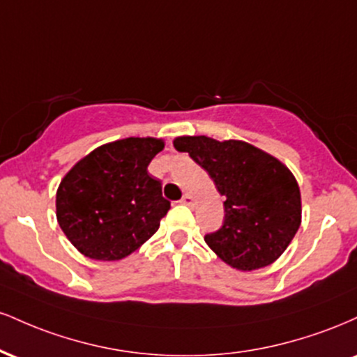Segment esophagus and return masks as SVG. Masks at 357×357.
Instances as JSON below:
<instances>
[{
  "label": "esophagus",
  "mask_w": 357,
  "mask_h": 357,
  "mask_svg": "<svg viewBox=\"0 0 357 357\" xmlns=\"http://www.w3.org/2000/svg\"><path fill=\"white\" fill-rule=\"evenodd\" d=\"M181 203L183 204H188V206H190V204H192V198L190 195H184L183 198H181Z\"/></svg>",
  "instance_id": "obj_1"
}]
</instances>
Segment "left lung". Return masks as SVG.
Listing matches in <instances>:
<instances>
[{"instance_id":"1","label":"left lung","mask_w":357,"mask_h":357,"mask_svg":"<svg viewBox=\"0 0 357 357\" xmlns=\"http://www.w3.org/2000/svg\"><path fill=\"white\" fill-rule=\"evenodd\" d=\"M225 196V220L204 241L225 264L257 270L273 264L301 227L298 184L278 159L243 141L206 136L174 139Z\"/></svg>"}]
</instances>
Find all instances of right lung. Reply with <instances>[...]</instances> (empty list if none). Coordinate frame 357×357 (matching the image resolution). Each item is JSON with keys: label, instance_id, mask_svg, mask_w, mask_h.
<instances>
[{"label": "right lung", "instance_id": "add662e5", "mask_svg": "<svg viewBox=\"0 0 357 357\" xmlns=\"http://www.w3.org/2000/svg\"><path fill=\"white\" fill-rule=\"evenodd\" d=\"M165 142H109L68 171L56 191V220L72 245L93 260H121L158 231L171 203L147 166Z\"/></svg>", "mask_w": 357, "mask_h": 357}]
</instances>
